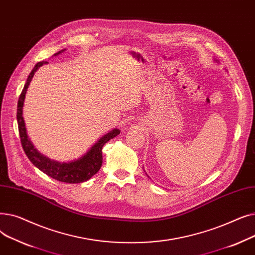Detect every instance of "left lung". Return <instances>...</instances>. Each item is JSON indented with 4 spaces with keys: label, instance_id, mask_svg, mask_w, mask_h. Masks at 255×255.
Masks as SVG:
<instances>
[{
    "label": "left lung",
    "instance_id": "1",
    "mask_svg": "<svg viewBox=\"0 0 255 255\" xmlns=\"http://www.w3.org/2000/svg\"><path fill=\"white\" fill-rule=\"evenodd\" d=\"M214 61H216V62H218V61H217V60H214Z\"/></svg>",
    "mask_w": 255,
    "mask_h": 255
}]
</instances>
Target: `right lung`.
<instances>
[{"label":"right lung","mask_w":255,"mask_h":255,"mask_svg":"<svg viewBox=\"0 0 255 255\" xmlns=\"http://www.w3.org/2000/svg\"><path fill=\"white\" fill-rule=\"evenodd\" d=\"M66 49H62L61 51L57 52L55 56L60 55L61 52L65 51ZM48 62H39L35 65L33 70L31 71L26 83L22 89V92L19 96L18 103H17V124H18V131L22 149L30 159V161L42 172L48 177L55 179L60 182L69 183V184H77L83 183L90 180L94 175H96L98 170L102 165V148L103 145L111 140L112 138L116 137L120 134V129H113L109 133H106L102 137L98 139L95 144L92 145V148L80 158L72 160L68 162H60L57 160H53L48 158L47 156L40 153L32 143L31 139L26 133V128L24 124V120L22 118V109H23V102L25 98L26 90L29 88L31 80L35 74V72L41 67L43 64H47Z\"/></svg>","instance_id":"add662e5"}]
</instances>
